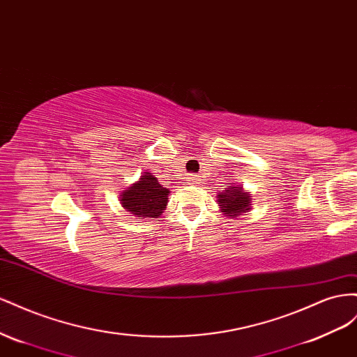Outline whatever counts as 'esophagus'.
Instances as JSON below:
<instances>
[{
  "instance_id": "34e87169",
  "label": "esophagus",
  "mask_w": 357,
  "mask_h": 357,
  "mask_svg": "<svg viewBox=\"0 0 357 357\" xmlns=\"http://www.w3.org/2000/svg\"><path fill=\"white\" fill-rule=\"evenodd\" d=\"M187 181H188V184H190V185H195V184H199L200 176H199V175H196V173H191V175H188V176H187Z\"/></svg>"
}]
</instances>
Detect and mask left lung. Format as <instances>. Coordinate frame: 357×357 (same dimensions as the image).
I'll use <instances>...</instances> for the list:
<instances>
[{
  "label": "left lung",
  "mask_w": 357,
  "mask_h": 357,
  "mask_svg": "<svg viewBox=\"0 0 357 357\" xmlns=\"http://www.w3.org/2000/svg\"><path fill=\"white\" fill-rule=\"evenodd\" d=\"M227 188L218 192L217 202L222 215L227 218H236L239 215H245L252 209V196L242 185L229 184Z\"/></svg>",
  "instance_id": "obj_1"
}]
</instances>
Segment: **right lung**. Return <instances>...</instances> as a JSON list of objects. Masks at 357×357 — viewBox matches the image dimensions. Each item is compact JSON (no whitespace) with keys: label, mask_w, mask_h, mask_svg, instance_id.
<instances>
[{"label":"right lung","mask_w":357,"mask_h":357,"mask_svg":"<svg viewBox=\"0 0 357 357\" xmlns=\"http://www.w3.org/2000/svg\"><path fill=\"white\" fill-rule=\"evenodd\" d=\"M169 190L149 172H142L139 181L119 192V203L139 220L158 218L166 211Z\"/></svg>","instance_id":"1"}]
</instances>
